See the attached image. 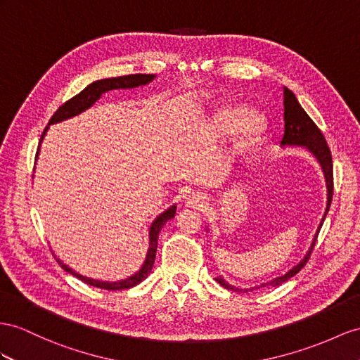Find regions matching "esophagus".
Wrapping results in <instances>:
<instances>
[{"mask_svg": "<svg viewBox=\"0 0 360 360\" xmlns=\"http://www.w3.org/2000/svg\"><path fill=\"white\" fill-rule=\"evenodd\" d=\"M207 204V199L204 195H200V193H191L186 198V205L191 207V208H202Z\"/></svg>", "mask_w": 360, "mask_h": 360, "instance_id": "esophagus-1", "label": "esophagus"}]
</instances>
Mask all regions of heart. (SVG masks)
I'll list each match as a JSON object with an SVG mask.
<instances>
[{"mask_svg":"<svg viewBox=\"0 0 360 360\" xmlns=\"http://www.w3.org/2000/svg\"><path fill=\"white\" fill-rule=\"evenodd\" d=\"M214 127L219 134L229 135L238 132L237 147L245 149L251 146L264 132L266 120L260 114L250 112L242 106H225L214 115Z\"/></svg>","mask_w":360,"mask_h":360,"instance_id":"heart-1","label":"heart"}]
</instances>
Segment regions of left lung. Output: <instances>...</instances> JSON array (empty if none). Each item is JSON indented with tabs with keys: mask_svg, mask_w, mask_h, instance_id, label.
Segmentation results:
<instances>
[{
	"mask_svg": "<svg viewBox=\"0 0 360 360\" xmlns=\"http://www.w3.org/2000/svg\"><path fill=\"white\" fill-rule=\"evenodd\" d=\"M283 94H284V100H283V103H284V135L281 140V146H304L306 149H309V152L315 155V158L321 164L322 172H324L326 182H327V208H326L324 217H322V220H321V225L318 226V231L315 234V238H313L309 252L304 255V259L297 266H293L289 272H285L281 276H276V278H274L268 283H262L260 285H255V288H250V289L236 288V285L228 284L222 278V276H217L216 281L220 285H224L225 289L233 290V292L246 293V292H252L255 289L276 288V285H280L284 281L292 278L293 275H297L310 259V254L316 243V237L319 234V229H321L322 222H324V219L330 210L331 199H333V161H331V152H330V147L326 141V138L319 131V127L313 123V120L307 115L306 110L301 108V105L298 103V100H297V97H295L293 92L288 88H284Z\"/></svg>",
	"mask_w": 360,
	"mask_h": 360,
	"instance_id": "1",
	"label": "left lung"
}]
</instances>
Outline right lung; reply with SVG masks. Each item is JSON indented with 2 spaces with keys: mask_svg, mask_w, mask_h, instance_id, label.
Instances as JSON below:
<instances>
[{
  "mask_svg": "<svg viewBox=\"0 0 360 360\" xmlns=\"http://www.w3.org/2000/svg\"><path fill=\"white\" fill-rule=\"evenodd\" d=\"M153 77H155L153 75H129V76H120V77H110V79H101V80H97V82H92V84L88 85L84 91L79 92L77 96L70 98L62 106H59V109L50 118L49 126L54 124V123L63 122V120H68L71 117L79 115L80 112H84V110H86L88 108H91L92 105L96 103V101L101 97V94H105V92H108L110 89H126V88L143 86V85L149 84V82H152ZM49 126L44 129V132L41 135L39 146H41V143L44 140L45 132L49 131ZM38 153H39V147H38V152H36V156H38ZM174 213H176V205H172L170 208L165 210L164 213H161L158 217L153 220V224H152V226L149 229L150 242H149V251H147L144 264L141 266L140 271H138L136 274H134L132 276H129V278H126V280L114 281V283L92 280V278H88V276H84V275L75 272L71 268H68L67 264H63L60 260H58V262L62 266L63 271L72 274L75 276H77L79 280H82V281L89 284V285H94V288L106 289V290L131 289V288H134V285L140 284L144 278H147V275L150 274V271L153 268V263H155V257H156V246H158L160 231L162 229V226L165 225V222H167V220L174 217Z\"/></svg>",
  "mask_w": 360,
  "mask_h": 360,
  "instance_id": "1",
  "label": "right lung"
}]
</instances>
